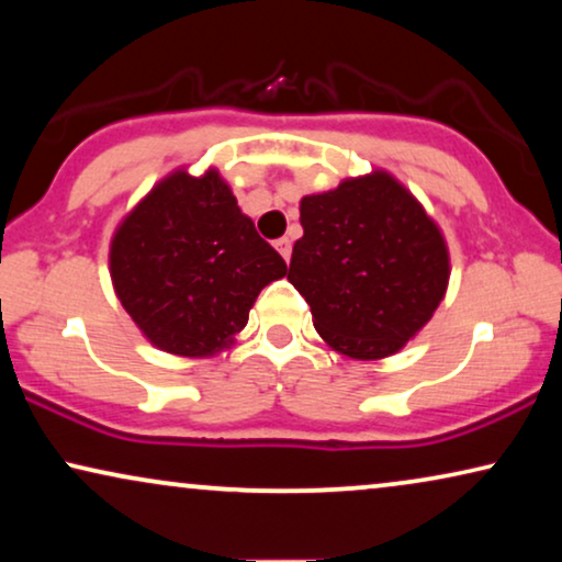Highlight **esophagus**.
<instances>
[{
  "label": "esophagus",
  "instance_id": "1",
  "mask_svg": "<svg viewBox=\"0 0 562 562\" xmlns=\"http://www.w3.org/2000/svg\"><path fill=\"white\" fill-rule=\"evenodd\" d=\"M273 245H276V250L281 252V258L289 263V258H291V240H289V237H279V240H276Z\"/></svg>",
  "mask_w": 562,
  "mask_h": 562
}]
</instances>
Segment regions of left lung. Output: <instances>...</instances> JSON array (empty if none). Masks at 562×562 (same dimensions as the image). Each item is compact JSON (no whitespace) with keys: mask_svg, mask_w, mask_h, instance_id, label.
Segmentation results:
<instances>
[{"mask_svg":"<svg viewBox=\"0 0 562 562\" xmlns=\"http://www.w3.org/2000/svg\"><path fill=\"white\" fill-rule=\"evenodd\" d=\"M289 281L329 348L358 360L402 350L440 306L448 245L394 176L373 171L302 199Z\"/></svg>","mask_w":562,"mask_h":562,"instance_id":"obj_1","label":"left lung"}]
</instances>
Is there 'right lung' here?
I'll list each match as a JSON object with an SVG mask.
<instances>
[{
  "mask_svg": "<svg viewBox=\"0 0 562 562\" xmlns=\"http://www.w3.org/2000/svg\"><path fill=\"white\" fill-rule=\"evenodd\" d=\"M122 306L156 348L212 356L248 325L286 263L256 233L217 171H176L122 220L110 250Z\"/></svg>",
  "mask_w": 562,
  "mask_h": 562,
  "instance_id": "right-lung-1",
  "label": "right lung"
}]
</instances>
